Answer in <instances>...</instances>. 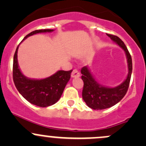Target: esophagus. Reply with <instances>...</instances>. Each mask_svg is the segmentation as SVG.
Returning a JSON list of instances; mask_svg holds the SVG:
<instances>
[{
  "label": "esophagus",
  "mask_w": 146,
  "mask_h": 146,
  "mask_svg": "<svg viewBox=\"0 0 146 146\" xmlns=\"http://www.w3.org/2000/svg\"><path fill=\"white\" fill-rule=\"evenodd\" d=\"M71 77L72 78H78L80 77V73L78 72V70L75 69V70H73L71 73Z\"/></svg>",
  "instance_id": "esophagus-1"
}]
</instances>
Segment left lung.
I'll return each mask as SVG.
<instances>
[{"instance_id":"8db88e82","label":"left lung","mask_w":146,"mask_h":146,"mask_svg":"<svg viewBox=\"0 0 146 146\" xmlns=\"http://www.w3.org/2000/svg\"><path fill=\"white\" fill-rule=\"evenodd\" d=\"M107 36L124 51L127 59L128 74L122 83L111 88L100 83L92 74L89 67L86 66L82 68L81 78L84 82L82 99L88 107L97 110L110 108L121 100L128 90L132 73L131 56L123 41L114 35H107Z\"/></svg>"}]
</instances>
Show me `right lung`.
I'll return each mask as SVG.
<instances>
[{"label": "right lung", "mask_w": 146, "mask_h": 146, "mask_svg": "<svg viewBox=\"0 0 146 146\" xmlns=\"http://www.w3.org/2000/svg\"><path fill=\"white\" fill-rule=\"evenodd\" d=\"M54 29H39L28 34L23 41L38 33L52 32ZM16 48L13 58V76L15 85L18 92L25 100L41 107H46L55 104L61 98L66 84L70 78L72 70H58L52 76L44 79H32L26 77L20 70L17 61Z\"/></svg>", "instance_id": "add662e5"}]
</instances>
